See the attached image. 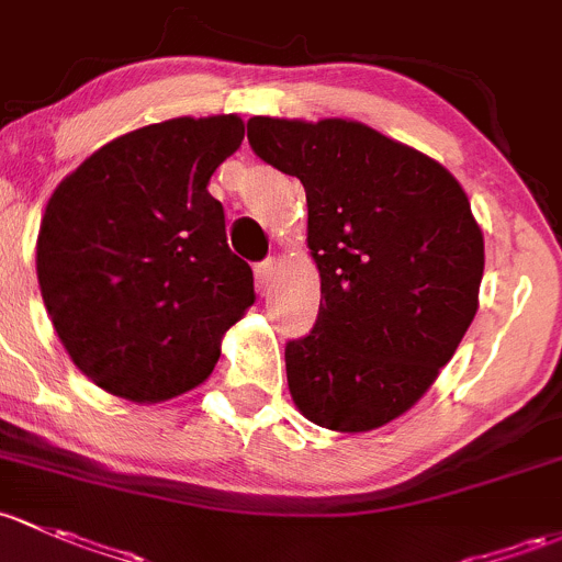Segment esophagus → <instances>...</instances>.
<instances>
[{"label": "esophagus", "instance_id": "34e87169", "mask_svg": "<svg viewBox=\"0 0 562 562\" xmlns=\"http://www.w3.org/2000/svg\"><path fill=\"white\" fill-rule=\"evenodd\" d=\"M274 280H277V263L271 261V258H269V261L256 266V288H258V293H261V296H266V293L274 288Z\"/></svg>", "mask_w": 562, "mask_h": 562}]
</instances>
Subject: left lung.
I'll return each mask as SVG.
<instances>
[{
  "mask_svg": "<svg viewBox=\"0 0 562 562\" xmlns=\"http://www.w3.org/2000/svg\"><path fill=\"white\" fill-rule=\"evenodd\" d=\"M247 139L304 186L321 271L315 328L285 347L293 404L339 434L382 428L434 385L480 306L469 196L439 161L358 121L256 115Z\"/></svg>",
  "mask_w": 562,
  "mask_h": 562,
  "instance_id": "left-lung-1",
  "label": "left lung"
}]
</instances>
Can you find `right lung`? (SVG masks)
I'll return each instance as SVG.
<instances>
[{
    "label": "right lung",
    "mask_w": 562,
    "mask_h": 562,
    "mask_svg": "<svg viewBox=\"0 0 562 562\" xmlns=\"http://www.w3.org/2000/svg\"><path fill=\"white\" fill-rule=\"evenodd\" d=\"M245 139L239 115L172 117L108 142L64 177L37 234V280L64 350L117 398L199 387L256 301L206 186Z\"/></svg>",
    "instance_id": "right-lung-1"
}]
</instances>
